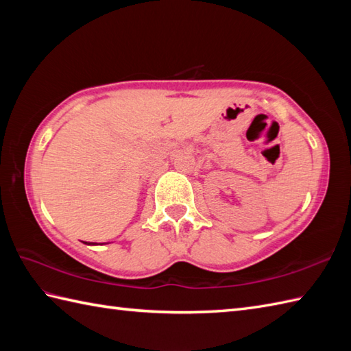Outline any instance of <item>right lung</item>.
Listing matches in <instances>:
<instances>
[{
  "instance_id": "1",
  "label": "right lung",
  "mask_w": 351,
  "mask_h": 351,
  "mask_svg": "<svg viewBox=\"0 0 351 351\" xmlns=\"http://www.w3.org/2000/svg\"><path fill=\"white\" fill-rule=\"evenodd\" d=\"M92 244H93V243H92ZM95 244H96V243H95Z\"/></svg>"
}]
</instances>
